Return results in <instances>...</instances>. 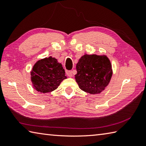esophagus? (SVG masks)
<instances>
[{"mask_svg":"<svg viewBox=\"0 0 146 146\" xmlns=\"http://www.w3.org/2000/svg\"><path fill=\"white\" fill-rule=\"evenodd\" d=\"M66 75L69 77H72L73 76V71H68L66 72Z\"/></svg>","mask_w":146,"mask_h":146,"instance_id":"34e87169","label":"esophagus"}]
</instances>
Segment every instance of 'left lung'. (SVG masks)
I'll list each match as a JSON object with an SVG mask.
<instances>
[{
    "instance_id": "1",
    "label": "left lung",
    "mask_w": 146,
    "mask_h": 146,
    "mask_svg": "<svg viewBox=\"0 0 146 146\" xmlns=\"http://www.w3.org/2000/svg\"><path fill=\"white\" fill-rule=\"evenodd\" d=\"M75 80L80 88L90 94H99L109 84L113 74L106 55L85 53L76 64Z\"/></svg>"
}]
</instances>
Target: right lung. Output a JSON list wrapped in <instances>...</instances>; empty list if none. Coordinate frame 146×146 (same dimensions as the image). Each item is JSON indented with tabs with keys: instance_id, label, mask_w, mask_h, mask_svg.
Instances as JSON below:
<instances>
[{
	"instance_id": "add662e5",
	"label": "right lung",
	"mask_w": 146,
	"mask_h": 146,
	"mask_svg": "<svg viewBox=\"0 0 146 146\" xmlns=\"http://www.w3.org/2000/svg\"><path fill=\"white\" fill-rule=\"evenodd\" d=\"M31 76L33 88L41 94L55 90L61 82L67 78L62 64L52 56L36 61L31 71Z\"/></svg>"
}]
</instances>
